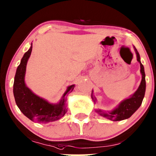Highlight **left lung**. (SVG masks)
Returning <instances> with one entry per match:
<instances>
[{"mask_svg":"<svg viewBox=\"0 0 156 156\" xmlns=\"http://www.w3.org/2000/svg\"><path fill=\"white\" fill-rule=\"evenodd\" d=\"M135 52L137 54V60L140 62V72L142 74V80L141 83L134 94L129 99H127L120 103L119 106L114 110L110 112H103L101 110H97L99 114L105 118L109 119L112 121H120L125 120V119L129 118L131 117L133 113L136 111L137 109L140 108L142 104L143 98L145 96V74L144 71V66L141 64L140 60V55L137 52V49L135 48ZM92 98L95 102L96 99L93 95L92 92Z\"/></svg>","mask_w":156,"mask_h":156,"instance_id":"1","label":"left lung"}]
</instances>
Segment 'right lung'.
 <instances>
[{"label":"right lung","mask_w":156,"mask_h":156,"mask_svg":"<svg viewBox=\"0 0 156 156\" xmlns=\"http://www.w3.org/2000/svg\"><path fill=\"white\" fill-rule=\"evenodd\" d=\"M32 51V44L18 66L13 83V94L17 106L22 113L31 120L40 123H47L59 120L67 112L66 94L72 92L74 85L68 87L63 98L57 105H52L34 94L24 82L26 64Z\"/></svg>","instance_id":"add662e5"}]
</instances>
